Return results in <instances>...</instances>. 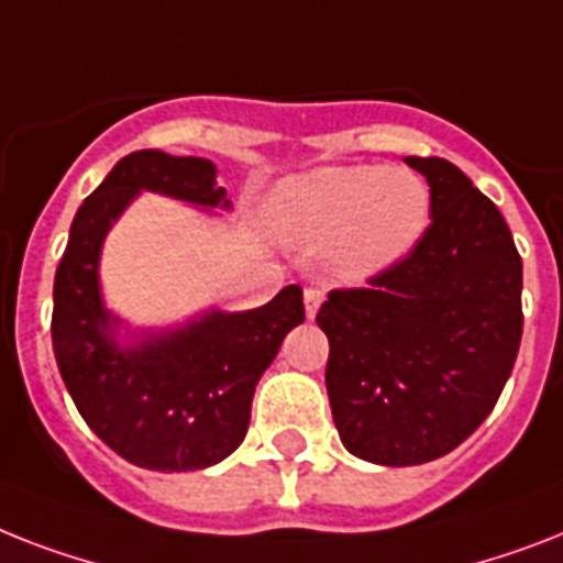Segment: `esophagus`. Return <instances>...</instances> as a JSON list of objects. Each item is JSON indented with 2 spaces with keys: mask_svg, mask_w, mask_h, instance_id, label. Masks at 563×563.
<instances>
[{
  "mask_svg": "<svg viewBox=\"0 0 563 563\" xmlns=\"http://www.w3.org/2000/svg\"><path fill=\"white\" fill-rule=\"evenodd\" d=\"M303 300H306V318H314L323 303V289H318V286H309V289L303 291Z\"/></svg>",
  "mask_w": 563,
  "mask_h": 563,
  "instance_id": "1",
  "label": "esophagus"
}]
</instances>
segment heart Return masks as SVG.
Listing matches in <instances>:
<instances>
[{
  "label": "heart",
  "mask_w": 563,
  "mask_h": 563,
  "mask_svg": "<svg viewBox=\"0 0 563 563\" xmlns=\"http://www.w3.org/2000/svg\"><path fill=\"white\" fill-rule=\"evenodd\" d=\"M433 196L422 176L387 167H327L295 178L274 205L283 240L329 246L344 280H367L401 263L431 225Z\"/></svg>",
  "instance_id": "b5f03b06"
}]
</instances>
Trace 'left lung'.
<instances>
[{"label":"left lung","instance_id":"1","mask_svg":"<svg viewBox=\"0 0 563 563\" xmlns=\"http://www.w3.org/2000/svg\"><path fill=\"white\" fill-rule=\"evenodd\" d=\"M405 162L433 196L422 242L318 309L341 442L378 465L431 463L468 440L500 399L523 332V263L504 213L445 158Z\"/></svg>","mask_w":563,"mask_h":563}]
</instances>
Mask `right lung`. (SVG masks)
<instances>
[{
    "instance_id": "1",
    "label": "right lung",
    "mask_w": 563,
    "mask_h": 563,
    "mask_svg": "<svg viewBox=\"0 0 563 563\" xmlns=\"http://www.w3.org/2000/svg\"><path fill=\"white\" fill-rule=\"evenodd\" d=\"M208 158L139 150L123 155L77 210L54 274L52 344L59 376L91 431L126 463L196 472L225 460L249 431L251 399L283 338L303 323V289L286 286L251 312L199 323L118 350L100 303L98 257L109 225L139 190L217 208L225 187Z\"/></svg>"
}]
</instances>
